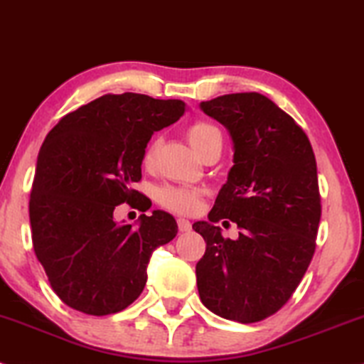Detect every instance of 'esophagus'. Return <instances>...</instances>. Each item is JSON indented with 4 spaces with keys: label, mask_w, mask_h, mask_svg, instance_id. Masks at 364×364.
Instances as JSON below:
<instances>
[{
    "label": "esophagus",
    "mask_w": 364,
    "mask_h": 364,
    "mask_svg": "<svg viewBox=\"0 0 364 364\" xmlns=\"http://www.w3.org/2000/svg\"><path fill=\"white\" fill-rule=\"evenodd\" d=\"M178 227L181 232H190L191 230V224L190 220H186V218H178Z\"/></svg>",
    "instance_id": "1"
}]
</instances>
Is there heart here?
<instances>
[{
  "instance_id": "b5f03b06",
  "label": "heart",
  "mask_w": 364,
  "mask_h": 364,
  "mask_svg": "<svg viewBox=\"0 0 364 364\" xmlns=\"http://www.w3.org/2000/svg\"><path fill=\"white\" fill-rule=\"evenodd\" d=\"M188 140L196 149L200 156H203L210 147L215 146L217 142H222V134L215 125L208 124V122L198 120L195 124L188 127ZM157 151V144H151L147 147L146 156H144V163L151 166L154 163ZM201 193L195 188H185V186H173L166 185L157 191V200L163 205L164 208L171 210V212L179 213V215H190L195 213L200 207Z\"/></svg>"
}]
</instances>
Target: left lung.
<instances>
[{"label": "left lung", "instance_id": "1", "mask_svg": "<svg viewBox=\"0 0 364 364\" xmlns=\"http://www.w3.org/2000/svg\"><path fill=\"white\" fill-rule=\"evenodd\" d=\"M200 107L234 142V166L208 222L193 224L207 242L196 264L200 299L229 321H264L291 299L315 252L322 205L312 146L259 93L224 95ZM224 218L238 224L239 240L220 234L215 224Z\"/></svg>", "mask_w": 364, "mask_h": 364}]
</instances>
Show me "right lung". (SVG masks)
Wrapping results in <instances>:
<instances>
[{"label": "right lung", "mask_w": 364, "mask_h": 364, "mask_svg": "<svg viewBox=\"0 0 364 364\" xmlns=\"http://www.w3.org/2000/svg\"><path fill=\"white\" fill-rule=\"evenodd\" d=\"M185 113L181 100L105 95L68 113L47 134L30 193L37 259L55 295L87 315H108L137 300L156 247L178 234L169 213L120 225L117 205L146 212L151 200L134 190L152 134Z\"/></svg>", "instance_id": "add662e5"}]
</instances>
